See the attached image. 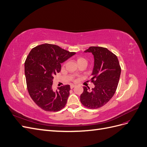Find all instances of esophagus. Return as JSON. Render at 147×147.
<instances>
[{
	"label": "esophagus",
	"mask_w": 147,
	"mask_h": 147,
	"mask_svg": "<svg viewBox=\"0 0 147 147\" xmlns=\"http://www.w3.org/2000/svg\"><path fill=\"white\" fill-rule=\"evenodd\" d=\"M75 86V85H74V84H71V85H70V88L71 89H73Z\"/></svg>",
	"instance_id": "esophagus-1"
}]
</instances>
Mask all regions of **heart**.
<instances>
[{"label": "heart", "mask_w": 147, "mask_h": 147, "mask_svg": "<svg viewBox=\"0 0 147 147\" xmlns=\"http://www.w3.org/2000/svg\"><path fill=\"white\" fill-rule=\"evenodd\" d=\"M77 63H78V64L80 63H87V61L84 58H83V57H78V58L77 59Z\"/></svg>", "instance_id": "obj_1"}]
</instances>
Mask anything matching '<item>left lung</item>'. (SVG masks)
<instances>
[{"instance_id":"left-lung-1","label":"left lung","mask_w":147,"mask_h":147,"mask_svg":"<svg viewBox=\"0 0 147 147\" xmlns=\"http://www.w3.org/2000/svg\"><path fill=\"white\" fill-rule=\"evenodd\" d=\"M84 52L94 55V65L90 81L95 87L83 86L80 102L83 106L96 109L105 105L112 98L118 87L121 67L117 56L107 48L90 47Z\"/></svg>"}]
</instances>
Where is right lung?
Returning a JSON list of instances; mask_svg holds the SVG:
<instances>
[{"label": "right lung", "instance_id": "1", "mask_svg": "<svg viewBox=\"0 0 147 147\" xmlns=\"http://www.w3.org/2000/svg\"><path fill=\"white\" fill-rule=\"evenodd\" d=\"M59 46L45 43L33 48L24 63V72L29 94L40 108L47 112H58L67 101L69 84L53 91L54 76L61 69V63L74 56Z\"/></svg>", "mask_w": 147, "mask_h": 147}]
</instances>
